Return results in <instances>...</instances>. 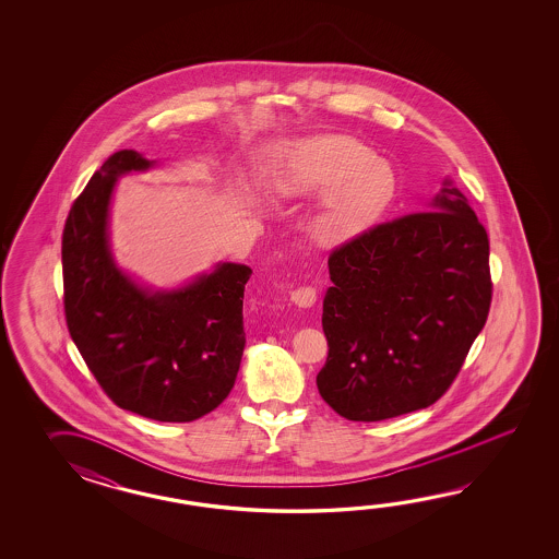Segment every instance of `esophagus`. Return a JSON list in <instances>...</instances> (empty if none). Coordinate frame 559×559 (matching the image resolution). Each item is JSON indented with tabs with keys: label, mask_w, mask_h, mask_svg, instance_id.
Returning <instances> with one entry per match:
<instances>
[{
	"label": "esophagus",
	"mask_w": 559,
	"mask_h": 559,
	"mask_svg": "<svg viewBox=\"0 0 559 559\" xmlns=\"http://www.w3.org/2000/svg\"><path fill=\"white\" fill-rule=\"evenodd\" d=\"M316 299H318V294L313 287H299L292 294V301L296 304L297 308H313Z\"/></svg>",
	"instance_id": "1"
}]
</instances>
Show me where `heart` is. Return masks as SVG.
I'll list each match as a JSON object with an SVG mask.
<instances>
[{
  "label": "heart",
  "instance_id": "heart-1",
  "mask_svg": "<svg viewBox=\"0 0 559 559\" xmlns=\"http://www.w3.org/2000/svg\"><path fill=\"white\" fill-rule=\"evenodd\" d=\"M265 176L280 200L308 198L321 191L308 214L311 238L340 246L378 222L395 193V171L364 143L342 133L292 138L267 154ZM239 198L265 207L267 195L246 176L236 179Z\"/></svg>",
  "mask_w": 559,
  "mask_h": 559
}]
</instances>
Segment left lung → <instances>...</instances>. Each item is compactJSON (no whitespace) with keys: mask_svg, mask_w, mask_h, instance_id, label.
<instances>
[{"mask_svg":"<svg viewBox=\"0 0 559 559\" xmlns=\"http://www.w3.org/2000/svg\"><path fill=\"white\" fill-rule=\"evenodd\" d=\"M318 373L325 404L352 421L424 409L452 385L486 325L489 239L452 178L426 212L369 229L330 255Z\"/></svg>","mask_w":559,"mask_h":559,"instance_id":"8db88e82","label":"left lung"}]
</instances>
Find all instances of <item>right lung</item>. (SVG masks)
Listing matches in <instances>:
<instances>
[{
    "instance_id": "add662e5",
    "label": "right lung",
    "mask_w": 559,
    "mask_h": 559,
    "mask_svg": "<svg viewBox=\"0 0 559 559\" xmlns=\"http://www.w3.org/2000/svg\"><path fill=\"white\" fill-rule=\"evenodd\" d=\"M157 164L121 150L73 203L61 239L63 306L73 344L121 409L193 421L222 404L238 378L251 270L217 262L186 284L152 287L119 265L109 236L118 179Z\"/></svg>"
}]
</instances>
